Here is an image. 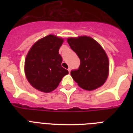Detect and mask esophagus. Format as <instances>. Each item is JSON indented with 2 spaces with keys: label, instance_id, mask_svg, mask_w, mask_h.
<instances>
[{
  "label": "esophagus",
  "instance_id": "obj_1",
  "mask_svg": "<svg viewBox=\"0 0 133 133\" xmlns=\"http://www.w3.org/2000/svg\"><path fill=\"white\" fill-rule=\"evenodd\" d=\"M68 70L69 73H70V72H71V68H69L68 69Z\"/></svg>",
  "mask_w": 133,
  "mask_h": 133
}]
</instances>
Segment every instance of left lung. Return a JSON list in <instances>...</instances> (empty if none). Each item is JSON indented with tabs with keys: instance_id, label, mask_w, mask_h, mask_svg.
<instances>
[{
	"instance_id": "obj_1",
	"label": "left lung",
	"mask_w": 133,
	"mask_h": 133,
	"mask_svg": "<svg viewBox=\"0 0 133 133\" xmlns=\"http://www.w3.org/2000/svg\"><path fill=\"white\" fill-rule=\"evenodd\" d=\"M67 41L81 61L78 70L71 71L75 82L85 90L103 85L109 75V61L101 45L88 36L69 37Z\"/></svg>"
}]
</instances>
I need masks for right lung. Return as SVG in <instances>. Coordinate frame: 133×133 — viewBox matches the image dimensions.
Here are the masks:
<instances>
[{
    "mask_svg": "<svg viewBox=\"0 0 133 133\" xmlns=\"http://www.w3.org/2000/svg\"><path fill=\"white\" fill-rule=\"evenodd\" d=\"M63 38L49 34L38 40L28 51L25 60V75L32 87L43 92H50L59 85L68 71L61 66L58 50Z\"/></svg>",
    "mask_w": 133,
    "mask_h": 133,
    "instance_id": "1",
    "label": "right lung"
}]
</instances>
